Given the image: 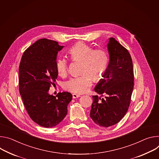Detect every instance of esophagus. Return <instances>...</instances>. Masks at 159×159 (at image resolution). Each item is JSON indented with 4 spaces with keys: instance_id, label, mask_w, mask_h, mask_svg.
Returning a JSON list of instances; mask_svg holds the SVG:
<instances>
[{
    "instance_id": "esophagus-1",
    "label": "esophagus",
    "mask_w": 159,
    "mask_h": 159,
    "mask_svg": "<svg viewBox=\"0 0 159 159\" xmlns=\"http://www.w3.org/2000/svg\"><path fill=\"white\" fill-rule=\"evenodd\" d=\"M80 97V95H78V94H76V93H73V98H78Z\"/></svg>"
}]
</instances>
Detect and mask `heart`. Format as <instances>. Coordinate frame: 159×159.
<instances>
[{
  "mask_svg": "<svg viewBox=\"0 0 159 159\" xmlns=\"http://www.w3.org/2000/svg\"><path fill=\"white\" fill-rule=\"evenodd\" d=\"M68 54L73 61H81L80 76L70 78L64 84V89L76 93H83L92 84V78L99 81L107 69L108 57L106 52L102 49H93L83 42H78L70 47ZM56 69L57 74L64 77L67 74L68 62L63 57H57L56 61Z\"/></svg>",
  "mask_w": 159,
  "mask_h": 159,
  "instance_id": "heart-1",
  "label": "heart"
}]
</instances>
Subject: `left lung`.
Listing matches in <instances>:
<instances>
[{"label":"left lung","mask_w":159,"mask_h":159,"mask_svg":"<svg viewBox=\"0 0 159 159\" xmlns=\"http://www.w3.org/2000/svg\"><path fill=\"white\" fill-rule=\"evenodd\" d=\"M109 62L95 91L105 98L93 95L90 117L97 125L109 127L118 123L126 114L134 87L131 57L128 50L114 38L107 43Z\"/></svg>","instance_id":"left-lung-1"}]
</instances>
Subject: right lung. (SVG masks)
<instances>
[{
	"mask_svg": "<svg viewBox=\"0 0 159 159\" xmlns=\"http://www.w3.org/2000/svg\"><path fill=\"white\" fill-rule=\"evenodd\" d=\"M63 47L57 42L40 39L24 52L19 67V90L26 110L34 122L45 128L59 124L73 98L67 92L56 97L48 93L58 76L55 64Z\"/></svg>",
	"mask_w": 159,
	"mask_h": 159,
	"instance_id": "1",
	"label": "right lung"
}]
</instances>
